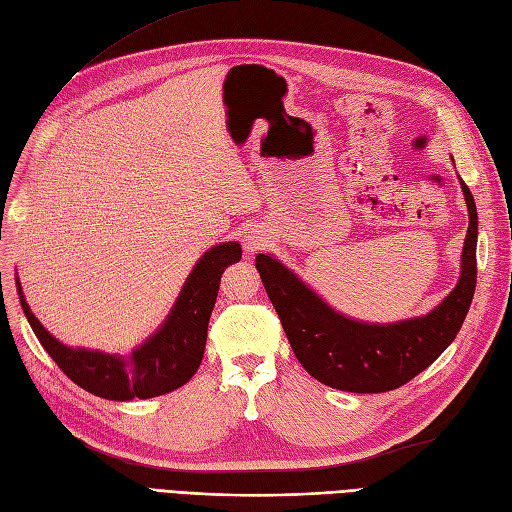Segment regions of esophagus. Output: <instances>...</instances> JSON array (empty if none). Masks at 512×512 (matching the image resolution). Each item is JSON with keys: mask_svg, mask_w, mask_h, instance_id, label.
<instances>
[{"mask_svg": "<svg viewBox=\"0 0 512 512\" xmlns=\"http://www.w3.org/2000/svg\"><path fill=\"white\" fill-rule=\"evenodd\" d=\"M264 244H266L264 233H259V231H248V233L244 235V246H246V253H248V255L257 253L259 248H264Z\"/></svg>", "mask_w": 512, "mask_h": 512, "instance_id": "obj_1", "label": "esophagus"}]
</instances>
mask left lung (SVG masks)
Segmentation results:
<instances>
[{"instance_id":"8db88e82","label":"left lung","mask_w":512,"mask_h":512,"mask_svg":"<svg viewBox=\"0 0 512 512\" xmlns=\"http://www.w3.org/2000/svg\"><path fill=\"white\" fill-rule=\"evenodd\" d=\"M469 229L454 290L428 311L400 322H361L335 311L279 259L259 253L255 266L300 365L320 383L352 393H381L424 372L461 331L476 290L478 212L465 181Z\"/></svg>"}]
</instances>
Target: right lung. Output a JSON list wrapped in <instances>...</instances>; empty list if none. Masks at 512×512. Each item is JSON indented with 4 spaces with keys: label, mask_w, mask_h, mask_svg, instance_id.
Returning a JSON list of instances; mask_svg holds the SVG:
<instances>
[{
    "label": "right lung",
    "mask_w": 512,
    "mask_h": 512,
    "mask_svg": "<svg viewBox=\"0 0 512 512\" xmlns=\"http://www.w3.org/2000/svg\"><path fill=\"white\" fill-rule=\"evenodd\" d=\"M240 259L242 246L238 242H220L205 251L188 274L160 329L129 355L64 346L32 313L19 277L17 292L38 342L75 385L106 400H147L186 385L199 370L220 277L227 266L238 264Z\"/></svg>",
    "instance_id": "add662e5"
}]
</instances>
